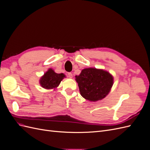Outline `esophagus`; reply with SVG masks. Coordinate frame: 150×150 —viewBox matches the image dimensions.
<instances>
[{
    "mask_svg": "<svg viewBox=\"0 0 150 150\" xmlns=\"http://www.w3.org/2000/svg\"><path fill=\"white\" fill-rule=\"evenodd\" d=\"M67 76H68V77H69V78H72V74L71 73V72H68V73H67Z\"/></svg>",
    "mask_w": 150,
    "mask_h": 150,
    "instance_id": "34e87169",
    "label": "esophagus"
}]
</instances>
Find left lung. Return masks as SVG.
I'll return each mask as SVG.
<instances>
[{"label": "left lung", "instance_id": "left-lung-1", "mask_svg": "<svg viewBox=\"0 0 150 150\" xmlns=\"http://www.w3.org/2000/svg\"><path fill=\"white\" fill-rule=\"evenodd\" d=\"M81 95L91 101L105 97L113 84L112 76L108 72L96 68H86L76 76Z\"/></svg>", "mask_w": 150, "mask_h": 150}]
</instances>
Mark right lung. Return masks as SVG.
Instances as JSON below:
<instances>
[{
    "instance_id": "right-lung-1",
    "label": "right lung",
    "mask_w": 150,
    "mask_h": 150,
    "mask_svg": "<svg viewBox=\"0 0 150 150\" xmlns=\"http://www.w3.org/2000/svg\"><path fill=\"white\" fill-rule=\"evenodd\" d=\"M65 75L62 73H56L52 69H49L40 80V84L45 89H53L59 85Z\"/></svg>"
}]
</instances>
